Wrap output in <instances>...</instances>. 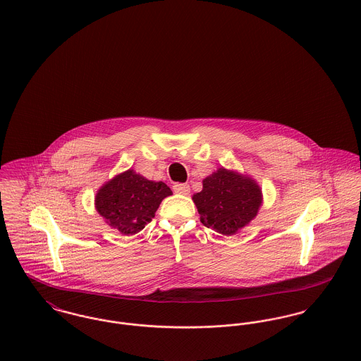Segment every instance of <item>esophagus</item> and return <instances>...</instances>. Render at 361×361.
Segmentation results:
<instances>
[{
  "label": "esophagus",
  "instance_id": "1",
  "mask_svg": "<svg viewBox=\"0 0 361 361\" xmlns=\"http://www.w3.org/2000/svg\"><path fill=\"white\" fill-rule=\"evenodd\" d=\"M173 190L176 194H181V195H188L190 194V185L188 184H174Z\"/></svg>",
  "mask_w": 361,
  "mask_h": 361
}]
</instances>
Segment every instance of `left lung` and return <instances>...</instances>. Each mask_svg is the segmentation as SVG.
Listing matches in <instances>:
<instances>
[{
    "mask_svg": "<svg viewBox=\"0 0 361 361\" xmlns=\"http://www.w3.org/2000/svg\"><path fill=\"white\" fill-rule=\"evenodd\" d=\"M192 200L203 226L233 235L256 217L263 198L255 180L221 167L203 180Z\"/></svg>",
    "mask_w": 361,
    "mask_h": 361,
    "instance_id": "left-lung-1",
    "label": "left lung"
}]
</instances>
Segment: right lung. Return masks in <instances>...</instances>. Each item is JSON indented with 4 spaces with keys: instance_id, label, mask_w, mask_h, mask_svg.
I'll use <instances>...</instances> for the list:
<instances>
[{
    "instance_id": "right-lung-1",
    "label": "right lung",
    "mask_w": 361,
    "mask_h": 361,
    "mask_svg": "<svg viewBox=\"0 0 361 361\" xmlns=\"http://www.w3.org/2000/svg\"><path fill=\"white\" fill-rule=\"evenodd\" d=\"M171 190L161 181H151L127 170L104 184L95 197V209L123 235L140 233L155 217L161 200Z\"/></svg>"
}]
</instances>
